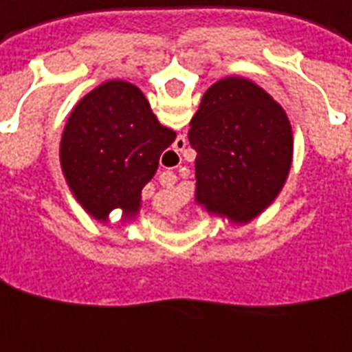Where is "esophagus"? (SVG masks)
Instances as JSON below:
<instances>
[{
  "mask_svg": "<svg viewBox=\"0 0 352 352\" xmlns=\"http://www.w3.org/2000/svg\"><path fill=\"white\" fill-rule=\"evenodd\" d=\"M174 153H178V151H182V149L186 148V138H178V140H176V146H174Z\"/></svg>",
  "mask_w": 352,
  "mask_h": 352,
  "instance_id": "esophagus-1",
  "label": "esophagus"
}]
</instances>
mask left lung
<instances>
[{
	"mask_svg": "<svg viewBox=\"0 0 352 352\" xmlns=\"http://www.w3.org/2000/svg\"><path fill=\"white\" fill-rule=\"evenodd\" d=\"M189 124L197 203L235 223L254 220L290 172L294 136L283 106L250 79L226 77L204 92Z\"/></svg>",
	"mask_w": 352,
	"mask_h": 352,
	"instance_id": "1",
	"label": "left lung"
}]
</instances>
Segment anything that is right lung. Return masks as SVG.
Masks as SVG:
<instances>
[{"mask_svg":"<svg viewBox=\"0 0 352 352\" xmlns=\"http://www.w3.org/2000/svg\"><path fill=\"white\" fill-rule=\"evenodd\" d=\"M174 138L176 132L157 121L136 85L106 81L69 113L60 140L62 172L94 220L106 221L117 208L131 220Z\"/></svg>","mask_w":352,"mask_h":352,"instance_id":"obj_1","label":"right lung"}]
</instances>
